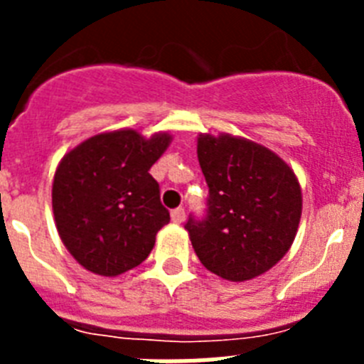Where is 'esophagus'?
Returning <instances> with one entry per match:
<instances>
[{"mask_svg":"<svg viewBox=\"0 0 364 364\" xmlns=\"http://www.w3.org/2000/svg\"><path fill=\"white\" fill-rule=\"evenodd\" d=\"M171 220L175 222V224H182V222L186 220V211L182 210V208H176V210L171 211Z\"/></svg>","mask_w":364,"mask_h":364,"instance_id":"1","label":"esophagus"}]
</instances>
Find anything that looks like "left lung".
Listing matches in <instances>:
<instances>
[{
    "instance_id": "1",
    "label": "left lung",
    "mask_w": 364,
    "mask_h": 364,
    "mask_svg": "<svg viewBox=\"0 0 364 364\" xmlns=\"http://www.w3.org/2000/svg\"><path fill=\"white\" fill-rule=\"evenodd\" d=\"M197 154L210 188V213L186 224L193 250L218 277L252 281L294 244L302 213L297 175L262 144L228 133L198 134Z\"/></svg>"
}]
</instances>
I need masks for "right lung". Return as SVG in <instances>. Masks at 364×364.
<instances>
[{"mask_svg": "<svg viewBox=\"0 0 364 364\" xmlns=\"http://www.w3.org/2000/svg\"><path fill=\"white\" fill-rule=\"evenodd\" d=\"M167 131H104L63 154L53 180V213L67 252L87 272L117 277L142 264L169 222L149 169Z\"/></svg>", "mask_w": 364, "mask_h": 364, "instance_id": "add662e5", "label": "right lung"}]
</instances>
